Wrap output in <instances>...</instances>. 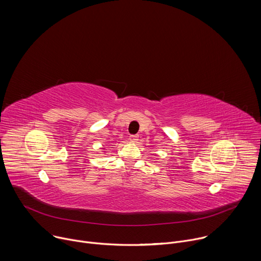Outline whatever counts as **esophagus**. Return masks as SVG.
Instances as JSON below:
<instances>
[{
    "mask_svg": "<svg viewBox=\"0 0 261 261\" xmlns=\"http://www.w3.org/2000/svg\"><path fill=\"white\" fill-rule=\"evenodd\" d=\"M130 140H131L132 142H136V141L138 140V135H137V134H135V135H130Z\"/></svg>",
    "mask_w": 261,
    "mask_h": 261,
    "instance_id": "34e87169",
    "label": "esophagus"
}]
</instances>
